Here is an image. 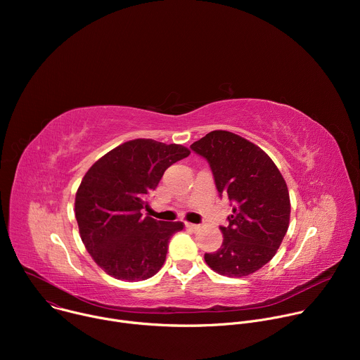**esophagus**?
<instances>
[{"label": "esophagus", "instance_id": "esophagus-1", "mask_svg": "<svg viewBox=\"0 0 360 360\" xmlns=\"http://www.w3.org/2000/svg\"><path fill=\"white\" fill-rule=\"evenodd\" d=\"M185 228H186V229H189V231H196V229L199 228V225H196V224H191V222H186V224H185Z\"/></svg>", "mask_w": 360, "mask_h": 360}]
</instances>
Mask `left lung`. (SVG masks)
Masks as SVG:
<instances>
[{
	"label": "left lung",
	"mask_w": 360,
	"mask_h": 360,
	"mask_svg": "<svg viewBox=\"0 0 360 360\" xmlns=\"http://www.w3.org/2000/svg\"><path fill=\"white\" fill-rule=\"evenodd\" d=\"M191 148L210 162L219 195L233 205L229 225L221 226L222 246L205 253V262L229 278L259 271L289 226L290 199L282 174L265 150L229 131H212Z\"/></svg>",
	"instance_id": "8db88e82"
}]
</instances>
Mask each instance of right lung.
<instances>
[{
    "label": "right lung",
    "mask_w": 360,
    "mask_h": 360,
    "mask_svg": "<svg viewBox=\"0 0 360 360\" xmlns=\"http://www.w3.org/2000/svg\"><path fill=\"white\" fill-rule=\"evenodd\" d=\"M189 153L182 145L139 138L105 153L82 178L75 195L79 235L110 276L138 282L162 268L168 242L184 224L142 217L141 211L167 168Z\"/></svg>",
    "instance_id": "right-lung-1"
}]
</instances>
